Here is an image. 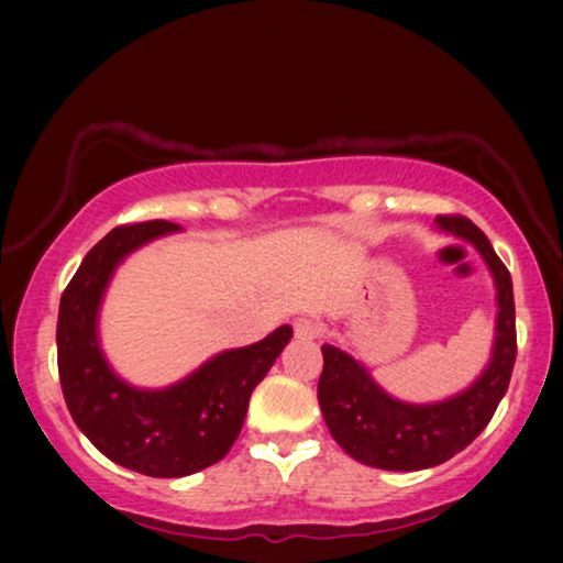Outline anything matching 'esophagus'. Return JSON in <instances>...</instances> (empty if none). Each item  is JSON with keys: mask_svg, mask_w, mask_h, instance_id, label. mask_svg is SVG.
<instances>
[{"mask_svg": "<svg viewBox=\"0 0 563 563\" xmlns=\"http://www.w3.org/2000/svg\"><path fill=\"white\" fill-rule=\"evenodd\" d=\"M295 335L302 338V341H314V338L322 335V322L314 318H299L295 320Z\"/></svg>", "mask_w": 563, "mask_h": 563, "instance_id": "1", "label": "esophagus"}]
</instances>
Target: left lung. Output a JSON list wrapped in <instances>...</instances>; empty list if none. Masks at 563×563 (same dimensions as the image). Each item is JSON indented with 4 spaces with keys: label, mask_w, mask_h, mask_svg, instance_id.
Instances as JSON below:
<instances>
[{
    "label": "left lung",
    "mask_w": 563,
    "mask_h": 563,
    "mask_svg": "<svg viewBox=\"0 0 563 563\" xmlns=\"http://www.w3.org/2000/svg\"><path fill=\"white\" fill-rule=\"evenodd\" d=\"M438 225L474 243L497 284V338L489 366L472 387L438 405H405L376 387L366 368L335 345H322L318 399L338 445L361 464L389 472L438 466L464 451L487 428L510 387L518 356L512 279L489 238L468 218L438 214Z\"/></svg>",
    "instance_id": "obj_1"
}]
</instances>
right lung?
I'll return each mask as SVG.
<instances>
[{
	"label": "right lung",
	"mask_w": 563,
	"mask_h": 563,
	"mask_svg": "<svg viewBox=\"0 0 563 563\" xmlns=\"http://www.w3.org/2000/svg\"><path fill=\"white\" fill-rule=\"evenodd\" d=\"M179 225L130 222L107 233L76 268L58 307V379L68 412L114 464L145 476H187L225 456L243 428L251 391L289 343L282 325L264 341L225 351L189 379L161 391L128 387L110 372L97 343V310L114 266Z\"/></svg>",
	"instance_id": "right-lung-1"
}]
</instances>
